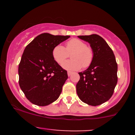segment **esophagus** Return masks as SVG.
I'll return each mask as SVG.
<instances>
[{"label": "esophagus", "instance_id": "34e87169", "mask_svg": "<svg viewBox=\"0 0 135 135\" xmlns=\"http://www.w3.org/2000/svg\"><path fill=\"white\" fill-rule=\"evenodd\" d=\"M72 72H71V71H68V72H67L68 76H69V77L70 76V75H72Z\"/></svg>", "mask_w": 135, "mask_h": 135}]
</instances>
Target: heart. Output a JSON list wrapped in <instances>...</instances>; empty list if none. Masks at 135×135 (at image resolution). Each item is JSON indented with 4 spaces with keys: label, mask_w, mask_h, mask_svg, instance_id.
<instances>
[{
    "label": "heart",
    "mask_w": 135,
    "mask_h": 135,
    "mask_svg": "<svg viewBox=\"0 0 135 135\" xmlns=\"http://www.w3.org/2000/svg\"><path fill=\"white\" fill-rule=\"evenodd\" d=\"M72 60L63 63L62 66L69 70H77L83 66L86 68L90 65L93 59V51L84 42L78 38H72L66 43V48L61 45H57L54 47L52 55L54 60L58 64L61 65L70 54Z\"/></svg>",
    "instance_id": "obj_1"
}]
</instances>
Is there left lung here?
Instances as JSON below:
<instances>
[{
  "mask_svg": "<svg viewBox=\"0 0 135 135\" xmlns=\"http://www.w3.org/2000/svg\"><path fill=\"white\" fill-rule=\"evenodd\" d=\"M93 51V59L86 70L79 72L77 93L82 102L97 106L108 101L117 83V64L115 56L107 42L100 35H80Z\"/></svg>",
  "mask_w": 135,
  "mask_h": 135,
  "instance_id": "8db88e82",
  "label": "left lung"
}]
</instances>
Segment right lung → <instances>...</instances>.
<instances>
[{
    "label": "right lung",
    "instance_id": "add662e5",
    "mask_svg": "<svg viewBox=\"0 0 135 135\" xmlns=\"http://www.w3.org/2000/svg\"><path fill=\"white\" fill-rule=\"evenodd\" d=\"M70 37L48 33L37 36L25 49L18 66L19 84L28 100L46 106L60 97L67 72L55 61L54 47Z\"/></svg>",
    "mask_w": 135,
    "mask_h": 135
}]
</instances>
